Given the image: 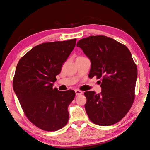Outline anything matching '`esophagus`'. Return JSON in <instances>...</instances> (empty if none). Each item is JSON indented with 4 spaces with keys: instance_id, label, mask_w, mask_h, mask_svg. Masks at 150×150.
<instances>
[{
    "instance_id": "esophagus-1",
    "label": "esophagus",
    "mask_w": 150,
    "mask_h": 150,
    "mask_svg": "<svg viewBox=\"0 0 150 150\" xmlns=\"http://www.w3.org/2000/svg\"><path fill=\"white\" fill-rule=\"evenodd\" d=\"M75 93H76V94L77 95V96H79V95H81V94H83V92L81 91L78 90V89L75 90Z\"/></svg>"
}]
</instances>
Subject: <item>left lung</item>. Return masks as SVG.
<instances>
[{"label": "left lung", "instance_id": "8db88e82", "mask_svg": "<svg viewBox=\"0 0 150 150\" xmlns=\"http://www.w3.org/2000/svg\"><path fill=\"white\" fill-rule=\"evenodd\" d=\"M77 46L89 58V77L96 76L102 91H86L85 109L89 120L100 126L116 124L133 105L137 67L124 44L104 35H91L79 40Z\"/></svg>", "mask_w": 150, "mask_h": 150}]
</instances>
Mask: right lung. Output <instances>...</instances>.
<instances>
[{
  "label": "right lung",
  "instance_id": "add662e5",
  "mask_svg": "<svg viewBox=\"0 0 150 150\" xmlns=\"http://www.w3.org/2000/svg\"><path fill=\"white\" fill-rule=\"evenodd\" d=\"M76 39L45 42L21 58L13 88L28 120L38 128L54 131L68 122L67 108L75 97L73 90L53 88L56 76L76 46Z\"/></svg>",
  "mask_w": 150,
  "mask_h": 150
}]
</instances>
